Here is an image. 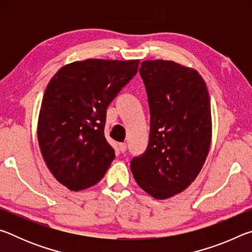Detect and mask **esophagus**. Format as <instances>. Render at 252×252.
<instances>
[{
	"mask_svg": "<svg viewBox=\"0 0 252 252\" xmlns=\"http://www.w3.org/2000/svg\"><path fill=\"white\" fill-rule=\"evenodd\" d=\"M119 149H120V151L122 153H125L126 151V143H120V144H119Z\"/></svg>",
	"mask_w": 252,
	"mask_h": 252,
	"instance_id": "obj_1",
	"label": "esophagus"
}]
</instances>
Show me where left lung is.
Here are the masks:
<instances>
[{"label":"left lung","instance_id":"left-lung-1","mask_svg":"<svg viewBox=\"0 0 252 252\" xmlns=\"http://www.w3.org/2000/svg\"><path fill=\"white\" fill-rule=\"evenodd\" d=\"M140 75L150 108L146 152L131 161L138 185L156 199H168L194 181L211 143V106L206 82L191 67L147 60Z\"/></svg>","mask_w":252,"mask_h":252}]
</instances>
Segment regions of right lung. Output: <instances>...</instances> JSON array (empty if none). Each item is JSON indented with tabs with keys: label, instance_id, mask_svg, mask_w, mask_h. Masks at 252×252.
Returning a JSON list of instances; mask_svg holds the SVG:
<instances>
[{
	"label": "right lung",
	"instance_id": "obj_1",
	"mask_svg": "<svg viewBox=\"0 0 252 252\" xmlns=\"http://www.w3.org/2000/svg\"><path fill=\"white\" fill-rule=\"evenodd\" d=\"M139 60L88 59L62 66L48 84L37 121L42 156L71 191L94 186L113 161L106 108L138 72Z\"/></svg>",
	"mask_w": 252,
	"mask_h": 252
}]
</instances>
